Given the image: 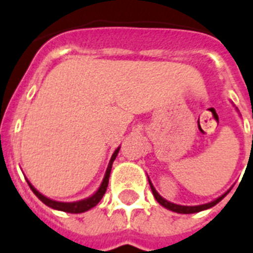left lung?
<instances>
[{
  "instance_id": "1",
  "label": "left lung",
  "mask_w": 253,
  "mask_h": 253,
  "mask_svg": "<svg viewBox=\"0 0 253 253\" xmlns=\"http://www.w3.org/2000/svg\"><path fill=\"white\" fill-rule=\"evenodd\" d=\"M149 184H150V188H151V192H153V195H154L155 200L158 201L159 204H161L162 207H165L166 209L171 210V211H175V213H180V214H192V213H199V211H203V210H207L209 209V208H213L214 205H217L219 201H221L223 197H225L227 193L230 192V189L226 193H223V195L221 196V197H218V199H215L214 201H211V203H208V204H203V205H196V207H184V205H177V204H173V203H169V201H167V200H165L163 197H162L161 195H159L158 192H157V189L154 188V185L151 184L150 179H149Z\"/></svg>"
}]
</instances>
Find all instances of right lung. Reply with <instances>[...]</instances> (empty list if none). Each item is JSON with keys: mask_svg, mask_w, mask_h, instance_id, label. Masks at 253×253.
I'll return each instance as SVG.
<instances>
[{"mask_svg": "<svg viewBox=\"0 0 253 253\" xmlns=\"http://www.w3.org/2000/svg\"><path fill=\"white\" fill-rule=\"evenodd\" d=\"M119 150H120V147H117L115 153L112 154L111 157V161L108 163V167H107V171H106V175L103 177V181L100 184V187L98 188V191L95 192L94 195L87 197V199H84V200H80V201H74V203H61V201H54V200H50L48 197H45L44 195H42L36 188H34L30 181L27 180L28 185L30 188L32 189V192L35 193L36 197L44 203L46 207L52 208V209H56V210H61V211H65V213H73V214H78V213H84V211H87L90 210L91 208H94L96 204L102 200V197L104 196L107 191V187H108V180H110V173H111V169H112V163L116 159L117 154H119Z\"/></svg>", "mask_w": 253, "mask_h": 253, "instance_id": "add662e5", "label": "right lung"}]
</instances>
